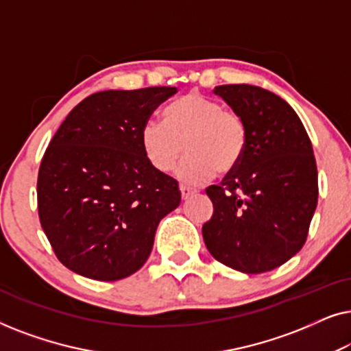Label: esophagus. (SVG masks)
I'll return each mask as SVG.
<instances>
[{"label": "esophagus", "mask_w": 351, "mask_h": 351, "mask_svg": "<svg viewBox=\"0 0 351 351\" xmlns=\"http://www.w3.org/2000/svg\"><path fill=\"white\" fill-rule=\"evenodd\" d=\"M195 193H196V190L190 189V186H184V185L180 186V196H182V199H189V198H191V196H193Z\"/></svg>", "instance_id": "obj_1"}]
</instances>
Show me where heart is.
<instances>
[{
  "mask_svg": "<svg viewBox=\"0 0 351 351\" xmlns=\"http://www.w3.org/2000/svg\"><path fill=\"white\" fill-rule=\"evenodd\" d=\"M141 142L158 172L171 171L189 150L176 174L185 184H201L215 171L228 176L238 169L247 150V126L241 114L223 110L217 100L189 93L165 110V123L143 124Z\"/></svg>",
  "mask_w": 351,
  "mask_h": 351,
  "instance_id": "obj_1",
  "label": "heart"
}]
</instances>
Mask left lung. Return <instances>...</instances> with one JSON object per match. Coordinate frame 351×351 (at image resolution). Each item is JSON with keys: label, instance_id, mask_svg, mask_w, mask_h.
<instances>
[{"label": "left lung", "instance_id": "left-lung-1", "mask_svg": "<svg viewBox=\"0 0 351 351\" xmlns=\"http://www.w3.org/2000/svg\"><path fill=\"white\" fill-rule=\"evenodd\" d=\"M247 126L241 165L206 193L214 213L203 225L215 261L256 275L294 257L318 203V171L304 124L280 95L249 84L214 90Z\"/></svg>", "mask_w": 351, "mask_h": 351}]
</instances>
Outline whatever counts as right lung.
<instances>
[{"mask_svg":"<svg viewBox=\"0 0 351 351\" xmlns=\"http://www.w3.org/2000/svg\"><path fill=\"white\" fill-rule=\"evenodd\" d=\"M176 88L102 90L76 105L46 148L38 215L57 258L97 281L147 262L160 220L180 204L179 184L143 155L141 132Z\"/></svg>","mask_w":351,"mask_h":351,"instance_id":"right-lung-1","label":"right lung"}]
</instances>
